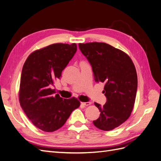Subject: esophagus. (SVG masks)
Masks as SVG:
<instances>
[{"label":"esophagus","mask_w":161,"mask_h":161,"mask_svg":"<svg viewBox=\"0 0 161 161\" xmlns=\"http://www.w3.org/2000/svg\"><path fill=\"white\" fill-rule=\"evenodd\" d=\"M81 104H82V105H86V106H87V105H91V102H89V101H88V102H82Z\"/></svg>","instance_id":"esophagus-1"}]
</instances>
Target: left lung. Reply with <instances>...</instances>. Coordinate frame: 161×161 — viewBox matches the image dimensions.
<instances>
[{
	"instance_id": "1",
	"label": "left lung",
	"mask_w": 161,
	"mask_h": 161,
	"mask_svg": "<svg viewBox=\"0 0 161 161\" xmlns=\"http://www.w3.org/2000/svg\"><path fill=\"white\" fill-rule=\"evenodd\" d=\"M79 49L89 62L97 82H104L103 105L95 103L101 112L93 124L109 131L128 119L132 111L138 86L136 68L130 56L108 43H79Z\"/></svg>"
}]
</instances>
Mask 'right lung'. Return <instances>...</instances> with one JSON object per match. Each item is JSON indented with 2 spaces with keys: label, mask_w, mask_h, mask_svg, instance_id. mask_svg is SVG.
Listing matches in <instances>:
<instances>
[{
  "label": "right lung",
  "mask_w": 161,
  "mask_h": 161,
  "mask_svg": "<svg viewBox=\"0 0 161 161\" xmlns=\"http://www.w3.org/2000/svg\"><path fill=\"white\" fill-rule=\"evenodd\" d=\"M76 43H54L36 50L23 66L19 102L33 124L47 132L60 128L80 101L72 97L63 99L50 87L60 79L62 72L74 56Z\"/></svg>",
  "instance_id": "add662e5"
}]
</instances>
